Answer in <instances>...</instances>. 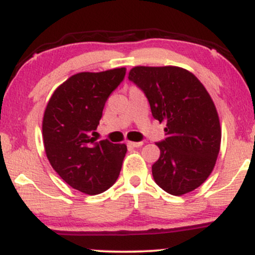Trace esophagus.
I'll use <instances>...</instances> for the list:
<instances>
[{
    "mask_svg": "<svg viewBox=\"0 0 255 255\" xmlns=\"http://www.w3.org/2000/svg\"><path fill=\"white\" fill-rule=\"evenodd\" d=\"M142 144H144L142 141H128V145L131 146V147H140Z\"/></svg>",
    "mask_w": 255,
    "mask_h": 255,
    "instance_id": "obj_1",
    "label": "esophagus"
}]
</instances>
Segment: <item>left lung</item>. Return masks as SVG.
I'll list each match as a JSON object with an SVG mask.
<instances>
[{
	"label": "left lung",
	"mask_w": 255,
	"mask_h": 255,
	"mask_svg": "<svg viewBox=\"0 0 255 255\" xmlns=\"http://www.w3.org/2000/svg\"><path fill=\"white\" fill-rule=\"evenodd\" d=\"M128 79L145 93L152 116L165 124V139L152 175L163 191L182 195L210 176L221 147L217 110L204 85L180 67H134Z\"/></svg>",
	"instance_id": "1"
}]
</instances>
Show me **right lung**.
Masks as SVG:
<instances>
[{
	"label": "right lung",
	"mask_w": 255,
	"mask_h": 255,
	"mask_svg": "<svg viewBox=\"0 0 255 255\" xmlns=\"http://www.w3.org/2000/svg\"><path fill=\"white\" fill-rule=\"evenodd\" d=\"M126 68L72 75L55 90L43 118L46 157L61 178L77 191L96 195L118 180L125 144L96 142L105 102L122 83Z\"/></svg>",
	"instance_id": "right-lung-1"
}]
</instances>
